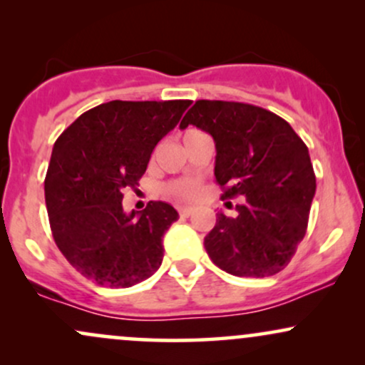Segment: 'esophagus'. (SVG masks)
<instances>
[{
	"label": "esophagus",
	"mask_w": 365,
	"mask_h": 365,
	"mask_svg": "<svg viewBox=\"0 0 365 365\" xmlns=\"http://www.w3.org/2000/svg\"><path fill=\"white\" fill-rule=\"evenodd\" d=\"M178 212H180V216H182V217H188L192 215V212H194V209H192V207H180Z\"/></svg>",
	"instance_id": "34e87169"
}]
</instances>
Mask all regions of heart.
Listing matches in <instances>:
<instances>
[{"instance_id": "heart-1", "label": "heart", "mask_w": 365, "mask_h": 365, "mask_svg": "<svg viewBox=\"0 0 365 365\" xmlns=\"http://www.w3.org/2000/svg\"><path fill=\"white\" fill-rule=\"evenodd\" d=\"M166 190H168V194L173 197V199L180 200V202H187V200L195 199V197L199 195L200 185L197 180L185 178V180H178V182L170 183Z\"/></svg>"}]
</instances>
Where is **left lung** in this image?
I'll return each instance as SVG.
<instances>
[{
  "label": "left lung",
  "instance_id": "obj_1",
  "mask_svg": "<svg viewBox=\"0 0 365 365\" xmlns=\"http://www.w3.org/2000/svg\"><path fill=\"white\" fill-rule=\"evenodd\" d=\"M188 125L215 139L221 199L244 197L237 216L217 212L204 238L211 261L233 276L279 273L305 237L316 194L307 145L290 123L252 104L200 99L180 128Z\"/></svg>",
  "mask_w": 365,
  "mask_h": 365
}]
</instances>
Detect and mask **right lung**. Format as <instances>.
<instances>
[{
	"mask_svg": "<svg viewBox=\"0 0 365 365\" xmlns=\"http://www.w3.org/2000/svg\"><path fill=\"white\" fill-rule=\"evenodd\" d=\"M190 101H110L78 116L54 142L44 180L46 207L58 249L101 287L128 288L163 262V237L178 212L150 200L123 211V188L139 185L158 142Z\"/></svg>",
	"mask_w": 365,
	"mask_h": 365,
	"instance_id": "obj_1",
	"label": "right lung"
}]
</instances>
